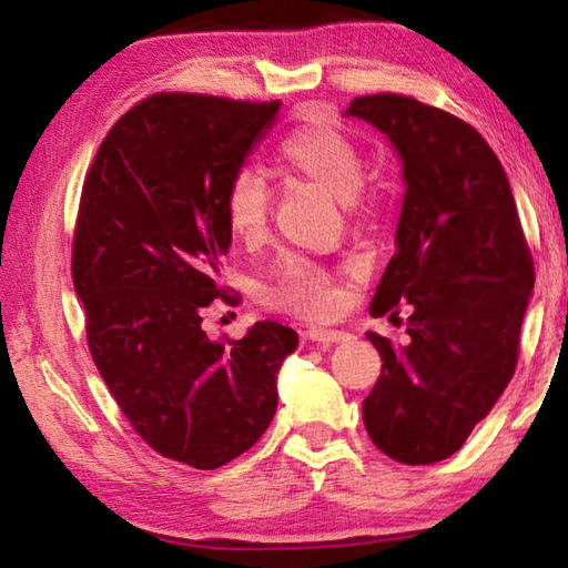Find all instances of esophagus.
<instances>
[{
  "mask_svg": "<svg viewBox=\"0 0 568 568\" xmlns=\"http://www.w3.org/2000/svg\"><path fill=\"white\" fill-rule=\"evenodd\" d=\"M305 338L311 343H318V345H333V343H343L348 338V333L345 331H333V328H321V325H313V328L305 331Z\"/></svg>",
  "mask_w": 568,
  "mask_h": 568,
  "instance_id": "34e87169",
  "label": "esophagus"
}]
</instances>
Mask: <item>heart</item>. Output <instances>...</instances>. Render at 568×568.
I'll return each mask as SVG.
<instances>
[{"label":"heart","instance_id":"obj_1","mask_svg":"<svg viewBox=\"0 0 568 568\" xmlns=\"http://www.w3.org/2000/svg\"><path fill=\"white\" fill-rule=\"evenodd\" d=\"M277 155L287 170L331 192L351 213H361L368 205L361 150L335 124L325 120L301 124L281 140ZM271 187L261 172L240 170L225 192V215L233 233L245 243L261 240L271 220ZM265 301L295 315H325L333 307L331 277L321 267L293 257L277 267Z\"/></svg>","mask_w":568,"mask_h":568}]
</instances>
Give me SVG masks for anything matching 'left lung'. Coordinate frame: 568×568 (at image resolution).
I'll return each mask as SVG.
<instances>
[{
  "instance_id": "obj_1",
  "label": "left lung",
  "mask_w": 568,
  "mask_h": 568,
  "mask_svg": "<svg viewBox=\"0 0 568 568\" xmlns=\"http://www.w3.org/2000/svg\"><path fill=\"white\" fill-rule=\"evenodd\" d=\"M345 118L386 134L403 165L396 255L371 313L408 303V345L368 333L383 361L363 400L373 444L408 466L466 444L511 381L534 263L508 178L488 142L403 94L355 98Z\"/></svg>"
}]
</instances>
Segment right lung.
Listing matches in <instances>:
<instances>
[{"mask_svg":"<svg viewBox=\"0 0 568 568\" xmlns=\"http://www.w3.org/2000/svg\"><path fill=\"white\" fill-rule=\"evenodd\" d=\"M281 102L162 92L122 114L84 178L72 283L112 398L148 446L213 470L257 444L297 333L261 321L210 341L203 315L233 243L230 180Z\"/></svg>","mask_w":568,"mask_h":568,"instance_id":"1","label":"right lung"}]
</instances>
